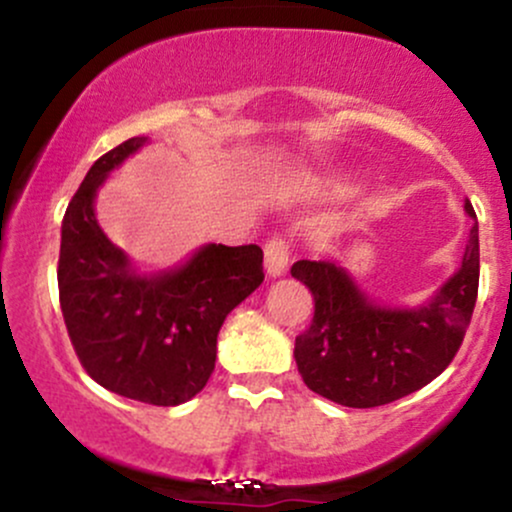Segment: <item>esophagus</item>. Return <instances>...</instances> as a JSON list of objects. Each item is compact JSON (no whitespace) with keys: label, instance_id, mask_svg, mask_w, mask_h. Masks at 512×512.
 <instances>
[{"label":"esophagus","instance_id":"esophagus-1","mask_svg":"<svg viewBox=\"0 0 512 512\" xmlns=\"http://www.w3.org/2000/svg\"><path fill=\"white\" fill-rule=\"evenodd\" d=\"M289 257H291V245L289 240L274 236L264 243V267H267L269 276H281L289 269Z\"/></svg>","mask_w":512,"mask_h":512}]
</instances>
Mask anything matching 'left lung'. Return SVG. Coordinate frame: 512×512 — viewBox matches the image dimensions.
<instances>
[{
  "label": "left lung",
  "mask_w": 512,
  "mask_h": 512,
  "mask_svg": "<svg viewBox=\"0 0 512 512\" xmlns=\"http://www.w3.org/2000/svg\"><path fill=\"white\" fill-rule=\"evenodd\" d=\"M464 211L477 219L469 199ZM291 276L315 301L293 349L303 383L342 407H380L438 378L460 349L479 291V226L469 231L460 269L419 308L373 303L334 260H298Z\"/></svg>",
  "instance_id": "1"
}]
</instances>
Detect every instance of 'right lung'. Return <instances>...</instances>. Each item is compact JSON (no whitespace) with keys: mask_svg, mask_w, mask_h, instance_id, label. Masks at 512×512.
<instances>
[{"mask_svg":"<svg viewBox=\"0 0 512 512\" xmlns=\"http://www.w3.org/2000/svg\"><path fill=\"white\" fill-rule=\"evenodd\" d=\"M146 137L103 154L62 221L57 286L69 339L98 385L127 399L175 407L214 373L226 315L264 281L257 245H204L180 267L137 274L96 221L98 187Z\"/></svg>","mask_w":512,"mask_h":512,"instance_id":"1","label":"right lung"}]
</instances>
